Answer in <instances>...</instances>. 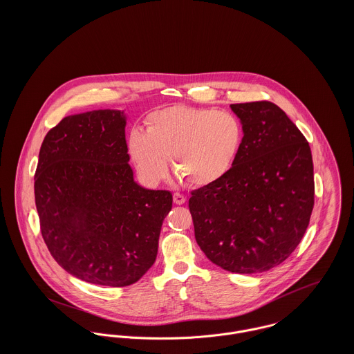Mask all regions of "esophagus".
I'll return each mask as SVG.
<instances>
[{
	"mask_svg": "<svg viewBox=\"0 0 354 354\" xmlns=\"http://www.w3.org/2000/svg\"><path fill=\"white\" fill-rule=\"evenodd\" d=\"M173 201H174V203L176 204H184L185 203V196L184 195H181V194H174L173 195Z\"/></svg>",
	"mask_w": 354,
	"mask_h": 354,
	"instance_id": "esophagus-1",
	"label": "esophagus"
}]
</instances>
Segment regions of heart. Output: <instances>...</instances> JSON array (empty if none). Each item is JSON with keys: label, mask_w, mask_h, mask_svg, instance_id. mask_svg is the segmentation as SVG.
<instances>
[{"label": "heart", "mask_w": 354, "mask_h": 354, "mask_svg": "<svg viewBox=\"0 0 354 354\" xmlns=\"http://www.w3.org/2000/svg\"><path fill=\"white\" fill-rule=\"evenodd\" d=\"M243 143L244 127L234 113L176 104L151 113L146 133L132 131L128 151L147 181L163 178L170 159L180 181L207 187L230 171Z\"/></svg>", "instance_id": "obj_1"}]
</instances>
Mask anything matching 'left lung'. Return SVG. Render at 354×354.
Returning <instances> with one entry per match:
<instances>
[{
  "instance_id": "1",
  "label": "left lung",
  "mask_w": 354,
  "mask_h": 354,
  "mask_svg": "<svg viewBox=\"0 0 354 354\" xmlns=\"http://www.w3.org/2000/svg\"><path fill=\"white\" fill-rule=\"evenodd\" d=\"M244 143L230 171L192 192L189 209L204 254L237 274L267 271L300 244L313 208V163L306 139L271 102L230 104Z\"/></svg>"
}]
</instances>
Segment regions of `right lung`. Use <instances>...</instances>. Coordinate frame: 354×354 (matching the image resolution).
<instances>
[{"instance_id":"obj_1","label":"right lung","mask_w":354,"mask_h":354,"mask_svg":"<svg viewBox=\"0 0 354 354\" xmlns=\"http://www.w3.org/2000/svg\"><path fill=\"white\" fill-rule=\"evenodd\" d=\"M124 110L100 109L61 120L45 136L35 171L42 237L55 261L94 285L138 282L158 253L169 191L135 181Z\"/></svg>"}]
</instances>
